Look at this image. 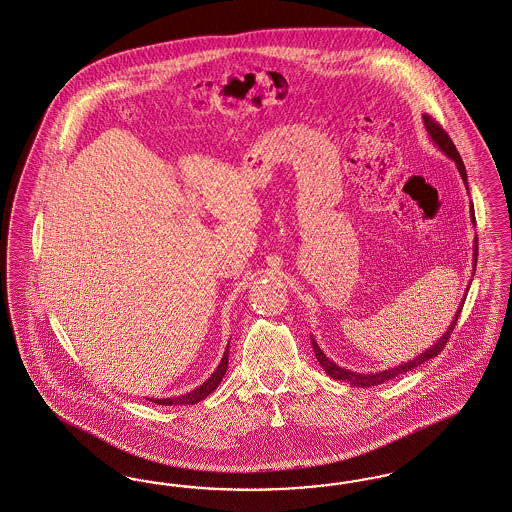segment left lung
<instances>
[{
    "instance_id": "obj_1",
    "label": "left lung",
    "mask_w": 512,
    "mask_h": 512,
    "mask_svg": "<svg viewBox=\"0 0 512 512\" xmlns=\"http://www.w3.org/2000/svg\"><path fill=\"white\" fill-rule=\"evenodd\" d=\"M423 124H425V130H427V134L431 136V140L433 143L441 149L442 153L448 157V159L454 160L456 162V166H458L459 174H461V179H463V183H465V187H467V172H465V166H463V160L459 157L458 149H456V145H454V141L450 140V136L446 134V130L442 128L441 124L437 123L435 119H431L429 115H423ZM467 191H469V187H467ZM471 219H473V223L475 221V210H473V204H471ZM476 257H478V240L475 238V246H473V261H475V265L473 268H476ZM471 285V283H469ZM467 291H469V287H467ZM465 300V297H463ZM461 308H463V302L458 306V312H456V316L452 319V323H450V327H448V331L444 333V335L431 346V348H427L425 352L420 353L418 357H414L412 361H406L403 365H397V367H393V369H388V371H380V372H371V374H361V372H353L348 371V369H342V367H338L336 363H333L325 353L321 352V348L318 346V342L314 340V336H310L312 338V348H314V352H316V357H318L319 365L323 367V371L327 372L333 380H342V382H348V384H352V386H357V388H372V386H380V384H384V382H388V380H393L395 376H399V374H405V372L412 371V369H416V367H420L423 365L427 359H431V357H437L439 353L442 352V348L446 346V342H448V338L452 335V331H454V327H456V323H458L459 314H461Z\"/></svg>"
}]
</instances>
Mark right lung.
Instances as JSON below:
<instances>
[{"mask_svg": "<svg viewBox=\"0 0 512 512\" xmlns=\"http://www.w3.org/2000/svg\"><path fill=\"white\" fill-rule=\"evenodd\" d=\"M227 369H229V344H227V350H225V355H223L219 367L215 369L212 376H210L202 386H198V388L189 391V393H185V395H179L176 399H149V401L164 406L194 405V403H200L202 399H206V397L212 393L213 389L221 384V380H223Z\"/></svg>", "mask_w": 512, "mask_h": 512, "instance_id": "1", "label": "right lung"}]
</instances>
